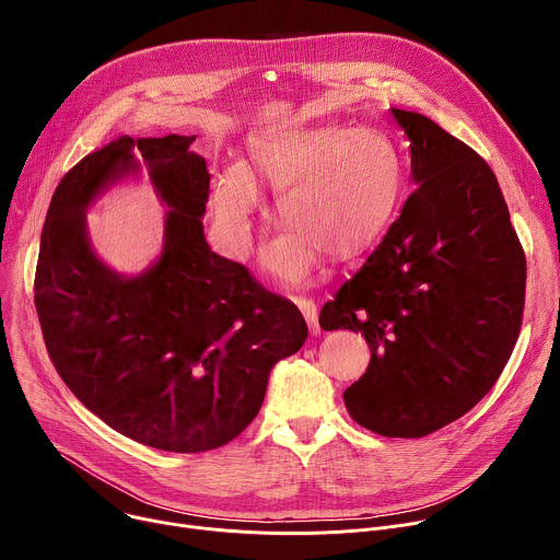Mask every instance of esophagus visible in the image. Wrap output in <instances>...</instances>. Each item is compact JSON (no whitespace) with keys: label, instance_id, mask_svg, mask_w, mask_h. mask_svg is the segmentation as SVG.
Returning a JSON list of instances; mask_svg holds the SVG:
<instances>
[{"label":"esophagus","instance_id":"1","mask_svg":"<svg viewBox=\"0 0 560 560\" xmlns=\"http://www.w3.org/2000/svg\"><path fill=\"white\" fill-rule=\"evenodd\" d=\"M294 303H296L299 310L303 312L305 322H307V326H310V332H312V335L322 332V328H318V307H316V303H314L312 299H307V296H294Z\"/></svg>","mask_w":560,"mask_h":560}]
</instances>
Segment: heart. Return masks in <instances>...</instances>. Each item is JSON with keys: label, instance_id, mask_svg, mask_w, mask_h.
Returning <instances> with one entry per match:
<instances>
[{"label": "heart", "instance_id": "1", "mask_svg": "<svg viewBox=\"0 0 560 560\" xmlns=\"http://www.w3.org/2000/svg\"><path fill=\"white\" fill-rule=\"evenodd\" d=\"M250 168L225 164L212 179V208L228 242L248 250L253 214L261 203L257 179L279 190L288 225L266 248V266L285 281L310 275L316 253L352 259L389 228L404 186L394 141L374 128H283L248 141Z\"/></svg>", "mask_w": 560, "mask_h": 560}]
</instances>
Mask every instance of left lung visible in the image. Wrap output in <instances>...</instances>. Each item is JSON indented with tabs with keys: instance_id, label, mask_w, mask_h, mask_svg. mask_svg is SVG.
I'll list each match as a JSON object with an SVG mask.
<instances>
[{
	"instance_id": "obj_1",
	"label": "left lung",
	"mask_w": 560,
	"mask_h": 560,
	"mask_svg": "<svg viewBox=\"0 0 560 560\" xmlns=\"http://www.w3.org/2000/svg\"><path fill=\"white\" fill-rule=\"evenodd\" d=\"M392 115L410 139L417 190L318 324L370 346L365 374L343 392L350 417L421 439L501 376L523 322L525 253L486 159L425 115Z\"/></svg>"
}]
</instances>
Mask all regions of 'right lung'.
I'll return each instance as SVG.
<instances>
[{
    "label": "right lung",
    "instance_id": "add662e5",
    "mask_svg": "<svg viewBox=\"0 0 560 560\" xmlns=\"http://www.w3.org/2000/svg\"><path fill=\"white\" fill-rule=\"evenodd\" d=\"M197 137H119L59 182L35 272V307L61 381L119 434L164 452L221 447L259 415L270 370L307 337L299 307L210 250ZM141 158L172 210L165 250L137 278L92 253L85 208Z\"/></svg>",
    "mask_w": 560,
    "mask_h": 560
}]
</instances>
